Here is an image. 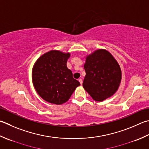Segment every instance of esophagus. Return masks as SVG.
I'll return each instance as SVG.
<instances>
[{"mask_svg":"<svg viewBox=\"0 0 149 149\" xmlns=\"http://www.w3.org/2000/svg\"><path fill=\"white\" fill-rule=\"evenodd\" d=\"M79 83H80L81 84H82V83H83V80L81 79H79Z\"/></svg>","mask_w":149,"mask_h":149,"instance_id":"esophagus-1","label":"esophagus"}]
</instances>
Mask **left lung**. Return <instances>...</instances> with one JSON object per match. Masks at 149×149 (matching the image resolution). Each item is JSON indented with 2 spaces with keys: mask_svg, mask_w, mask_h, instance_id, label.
Here are the masks:
<instances>
[{
  "mask_svg": "<svg viewBox=\"0 0 149 149\" xmlns=\"http://www.w3.org/2000/svg\"><path fill=\"white\" fill-rule=\"evenodd\" d=\"M86 75L83 86L93 100L103 101L118 91L122 74L120 66L105 49H97L86 56Z\"/></svg>",
  "mask_w": 149,
  "mask_h": 149,
  "instance_id": "8db88e82",
  "label": "left lung"
}]
</instances>
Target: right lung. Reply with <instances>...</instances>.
<instances>
[{
    "mask_svg": "<svg viewBox=\"0 0 149 149\" xmlns=\"http://www.w3.org/2000/svg\"><path fill=\"white\" fill-rule=\"evenodd\" d=\"M70 54L57 49L46 52L38 58L32 68V83L42 100L49 103L62 104L80 85L67 68Z\"/></svg>",
    "mask_w": 149,
    "mask_h": 149,
    "instance_id": "1",
    "label": "right lung"
}]
</instances>
